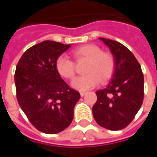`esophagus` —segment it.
<instances>
[{
	"mask_svg": "<svg viewBox=\"0 0 157 157\" xmlns=\"http://www.w3.org/2000/svg\"><path fill=\"white\" fill-rule=\"evenodd\" d=\"M86 94V92H80V96H81V97L85 96Z\"/></svg>",
	"mask_w": 157,
	"mask_h": 157,
	"instance_id": "34e87169",
	"label": "esophagus"
}]
</instances>
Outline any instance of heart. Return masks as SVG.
<instances>
[{
	"mask_svg": "<svg viewBox=\"0 0 157 157\" xmlns=\"http://www.w3.org/2000/svg\"><path fill=\"white\" fill-rule=\"evenodd\" d=\"M71 54L77 61H87L85 69V72L87 74L77 78L71 82V86L76 90L87 91L95 87L100 81H108L114 73V57L109 52H102L99 46L85 44L73 50ZM56 69L58 74L64 78L72 79L75 77V65L64 55L57 57Z\"/></svg>",
	"mask_w": 157,
	"mask_h": 157,
	"instance_id": "1",
	"label": "heart"
}]
</instances>
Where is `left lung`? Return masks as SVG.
Listing matches in <instances>:
<instances>
[{
    "mask_svg": "<svg viewBox=\"0 0 157 157\" xmlns=\"http://www.w3.org/2000/svg\"><path fill=\"white\" fill-rule=\"evenodd\" d=\"M110 49L115 60L111 81L96 92L93 106L94 120L109 130L125 128L141 108L144 96V78L140 63L129 50L113 40L100 38Z\"/></svg>",
    "mask_w": 157,
    "mask_h": 157,
    "instance_id": "obj_1",
    "label": "left lung"
}]
</instances>
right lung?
Wrapping results in <instances>:
<instances>
[{"label": "right lung", "mask_w": 157, "mask_h": 157, "mask_svg": "<svg viewBox=\"0 0 157 157\" xmlns=\"http://www.w3.org/2000/svg\"><path fill=\"white\" fill-rule=\"evenodd\" d=\"M71 44L44 41L30 47L16 65V98L37 130L53 135L68 128L80 94L62 79L56 61Z\"/></svg>", "instance_id": "right-lung-1"}]
</instances>
